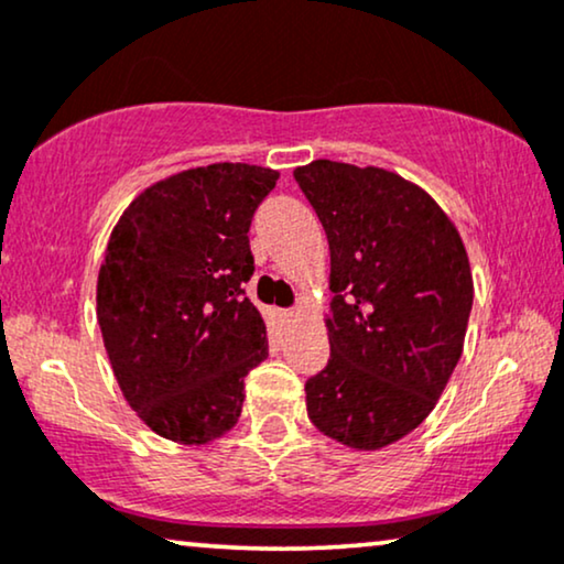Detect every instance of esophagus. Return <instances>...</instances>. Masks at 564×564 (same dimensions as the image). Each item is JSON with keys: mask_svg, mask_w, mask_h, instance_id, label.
I'll return each instance as SVG.
<instances>
[{"mask_svg": "<svg viewBox=\"0 0 564 564\" xmlns=\"http://www.w3.org/2000/svg\"><path fill=\"white\" fill-rule=\"evenodd\" d=\"M280 316H282L284 324H292V321L297 318V311H295V308H290V311H280Z\"/></svg>", "mask_w": 564, "mask_h": 564, "instance_id": "esophagus-1", "label": "esophagus"}]
</instances>
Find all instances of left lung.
I'll use <instances>...</instances> for the list:
<instances>
[{
  "label": "left lung",
  "mask_w": 564,
  "mask_h": 564,
  "mask_svg": "<svg viewBox=\"0 0 564 564\" xmlns=\"http://www.w3.org/2000/svg\"><path fill=\"white\" fill-rule=\"evenodd\" d=\"M295 181L332 251L326 368L305 380L321 433L378 451L433 412L474 303L458 230L420 186L383 167L313 160Z\"/></svg>",
  "instance_id": "1"
}]
</instances>
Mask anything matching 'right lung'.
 <instances>
[{"instance_id":"right-lung-1","label":"right lung","mask_w":564,"mask_h":564,"mask_svg":"<svg viewBox=\"0 0 564 564\" xmlns=\"http://www.w3.org/2000/svg\"><path fill=\"white\" fill-rule=\"evenodd\" d=\"M280 173L215 163L150 186L123 212L98 274V324L123 399L158 435L202 445L238 422L267 326L243 284L253 212Z\"/></svg>"}]
</instances>
